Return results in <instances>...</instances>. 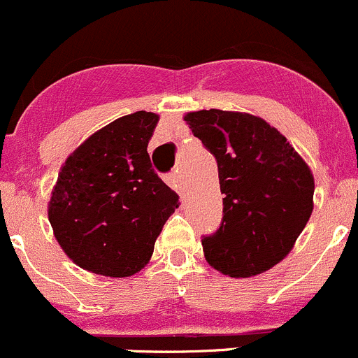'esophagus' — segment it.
<instances>
[{"mask_svg": "<svg viewBox=\"0 0 358 358\" xmlns=\"http://www.w3.org/2000/svg\"><path fill=\"white\" fill-rule=\"evenodd\" d=\"M165 180H167V184L172 187V189H176L179 194H182V186H180V176L179 174H176V172L174 174H169L167 178H165Z\"/></svg>", "mask_w": 358, "mask_h": 358, "instance_id": "1", "label": "esophagus"}]
</instances>
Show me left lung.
Segmentation results:
<instances>
[{"instance_id":"1","label":"left lung","mask_w":358,"mask_h":358,"mask_svg":"<svg viewBox=\"0 0 358 358\" xmlns=\"http://www.w3.org/2000/svg\"><path fill=\"white\" fill-rule=\"evenodd\" d=\"M215 157L222 224L201 239L205 259L229 278H252L293 250L314 210V176L288 139L260 117L198 110L184 115Z\"/></svg>"}]
</instances>
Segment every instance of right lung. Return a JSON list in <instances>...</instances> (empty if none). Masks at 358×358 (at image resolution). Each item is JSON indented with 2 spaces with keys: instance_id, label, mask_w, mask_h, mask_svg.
Returning <instances> with one entry per match:
<instances>
[{
  "instance_id": "obj_1",
  "label": "right lung",
  "mask_w": 358,
  "mask_h": 358,
  "mask_svg": "<svg viewBox=\"0 0 358 358\" xmlns=\"http://www.w3.org/2000/svg\"><path fill=\"white\" fill-rule=\"evenodd\" d=\"M160 117L136 112L91 134L62 165L48 203L53 234L80 268L129 278L153 255L179 196L146 152Z\"/></svg>"
}]
</instances>
